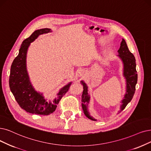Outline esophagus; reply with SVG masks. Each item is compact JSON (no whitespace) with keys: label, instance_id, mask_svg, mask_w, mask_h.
<instances>
[{"label":"esophagus","instance_id":"obj_1","mask_svg":"<svg viewBox=\"0 0 151 151\" xmlns=\"http://www.w3.org/2000/svg\"><path fill=\"white\" fill-rule=\"evenodd\" d=\"M84 74H85V72H84V71H81V76H83V75H84Z\"/></svg>","mask_w":151,"mask_h":151}]
</instances>
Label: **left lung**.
<instances>
[{
    "instance_id": "obj_1",
    "label": "left lung",
    "mask_w": 151,
    "mask_h": 151,
    "mask_svg": "<svg viewBox=\"0 0 151 151\" xmlns=\"http://www.w3.org/2000/svg\"><path fill=\"white\" fill-rule=\"evenodd\" d=\"M119 58L122 60L123 64V76L126 82V92L124 99L122 101V105L120 106L123 111L133 97L136 90V85L137 81V74L136 69V59L134 55L129 51L127 44L124 39L122 40L120 47L118 51ZM83 85V90L82 95V107L85 115L93 121H96L90 114L88 110V105L90 101V95L88 93V87L83 81L81 82Z\"/></svg>"
}]
</instances>
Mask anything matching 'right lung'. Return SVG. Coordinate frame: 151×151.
<instances>
[{"label": "right lung", "mask_w": 151, "mask_h": 151, "mask_svg": "<svg viewBox=\"0 0 151 151\" xmlns=\"http://www.w3.org/2000/svg\"><path fill=\"white\" fill-rule=\"evenodd\" d=\"M49 32H51L50 28L36 30L23 41L19 55L12 64L9 77V87L18 104L27 112L40 115H48L56 110L60 100L68 91L72 83L69 82L60 90L58 97L51 103L47 102L43 94L36 91L29 81L26 63L28 48L39 35Z\"/></svg>", "instance_id": "1"}]
</instances>
